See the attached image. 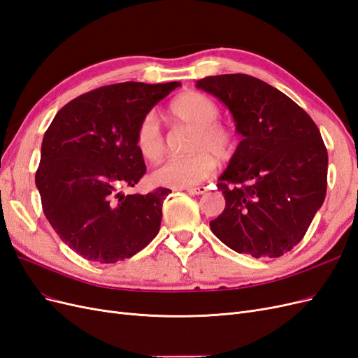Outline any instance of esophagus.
Here are the masks:
<instances>
[{
	"label": "esophagus",
	"mask_w": 358,
	"mask_h": 358,
	"mask_svg": "<svg viewBox=\"0 0 358 358\" xmlns=\"http://www.w3.org/2000/svg\"><path fill=\"white\" fill-rule=\"evenodd\" d=\"M182 189H187V192L194 194V196H200V194H204L206 191H208V188L206 187H191V188H182Z\"/></svg>",
	"instance_id": "1"
}]
</instances>
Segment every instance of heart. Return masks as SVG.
<instances>
[{
    "instance_id": "obj_1",
    "label": "heart",
    "mask_w": 358,
    "mask_h": 358,
    "mask_svg": "<svg viewBox=\"0 0 358 358\" xmlns=\"http://www.w3.org/2000/svg\"><path fill=\"white\" fill-rule=\"evenodd\" d=\"M169 115L173 121L194 127L188 157L170 158L154 173L158 185L170 188H191L215 170V159L229 161L237 150V137L231 128L218 122L220 106L210 96L189 91L171 101ZM136 148L145 159L155 162L166 152V138L154 113H148L136 129Z\"/></svg>"
}]
</instances>
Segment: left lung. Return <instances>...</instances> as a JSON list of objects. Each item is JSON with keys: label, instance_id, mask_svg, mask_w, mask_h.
Instances as JSON below:
<instances>
[{"label": "left lung", "instance_id": "1", "mask_svg": "<svg viewBox=\"0 0 358 358\" xmlns=\"http://www.w3.org/2000/svg\"><path fill=\"white\" fill-rule=\"evenodd\" d=\"M196 86L229 107L243 137L220 176L225 209L210 221L212 233L239 254L284 255L326 199L329 155L318 127L289 96L252 76H209Z\"/></svg>", "mask_w": 358, "mask_h": 358}]
</instances>
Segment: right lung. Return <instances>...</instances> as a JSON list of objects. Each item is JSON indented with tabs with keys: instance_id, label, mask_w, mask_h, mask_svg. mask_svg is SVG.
Listing matches in <instances>:
<instances>
[{
	"instance_id": "add662e5",
	"label": "right lung",
	"mask_w": 358,
	"mask_h": 358,
	"mask_svg": "<svg viewBox=\"0 0 358 358\" xmlns=\"http://www.w3.org/2000/svg\"><path fill=\"white\" fill-rule=\"evenodd\" d=\"M180 82H124L67 103L43 137L36 185L59 239L90 262L133 257L158 234L162 201L171 192L125 194L146 173L136 129Z\"/></svg>"
}]
</instances>
